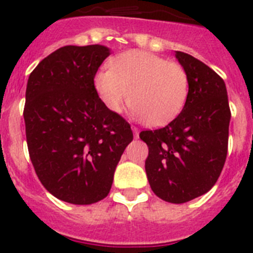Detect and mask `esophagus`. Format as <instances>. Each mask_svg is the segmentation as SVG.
<instances>
[{
	"label": "esophagus",
	"mask_w": 253,
	"mask_h": 253,
	"mask_svg": "<svg viewBox=\"0 0 253 253\" xmlns=\"http://www.w3.org/2000/svg\"><path fill=\"white\" fill-rule=\"evenodd\" d=\"M133 133H134V136H135V138H138L139 136V129L138 128H135V126H133Z\"/></svg>",
	"instance_id": "obj_1"
}]
</instances>
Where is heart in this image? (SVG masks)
Here are the masks:
<instances>
[{
    "label": "heart",
    "instance_id": "obj_1",
    "mask_svg": "<svg viewBox=\"0 0 253 253\" xmlns=\"http://www.w3.org/2000/svg\"><path fill=\"white\" fill-rule=\"evenodd\" d=\"M94 86L104 105L120 113L129 101L133 117L149 126L169 124L182 113L189 92L188 74L182 65L147 51L130 50L100 69Z\"/></svg>",
    "mask_w": 253,
    "mask_h": 253
}]
</instances>
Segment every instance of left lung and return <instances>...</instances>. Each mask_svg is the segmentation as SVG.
<instances>
[{
	"instance_id": "8db88e82",
	"label": "left lung",
	"mask_w": 253,
	"mask_h": 253,
	"mask_svg": "<svg viewBox=\"0 0 253 253\" xmlns=\"http://www.w3.org/2000/svg\"><path fill=\"white\" fill-rule=\"evenodd\" d=\"M188 74V99L167 126L139 134L149 154L150 188L169 203H185L207 193L218 179L228 148L231 110L224 81L207 65L175 51Z\"/></svg>"
}]
</instances>
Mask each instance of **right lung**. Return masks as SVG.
Instances as JSON below:
<instances>
[{
  "instance_id": "add662e5",
  "label": "right lung",
  "mask_w": 253,
  "mask_h": 253,
  "mask_svg": "<svg viewBox=\"0 0 253 253\" xmlns=\"http://www.w3.org/2000/svg\"><path fill=\"white\" fill-rule=\"evenodd\" d=\"M110 48L64 46L30 74L24 109L30 158L52 196L73 205L99 202L133 140L130 125L109 110L94 86Z\"/></svg>"
}]
</instances>
